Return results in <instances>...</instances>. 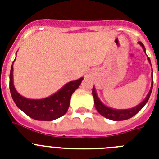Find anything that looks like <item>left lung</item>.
Returning <instances> with one entry per match:
<instances>
[{
	"instance_id": "left-lung-1",
	"label": "left lung",
	"mask_w": 159,
	"mask_h": 159,
	"mask_svg": "<svg viewBox=\"0 0 159 159\" xmlns=\"http://www.w3.org/2000/svg\"><path fill=\"white\" fill-rule=\"evenodd\" d=\"M139 44L143 48V51L145 52V48L141 42H139ZM148 60L149 63L151 64V61L149 59V57H148ZM152 77H153V72H152ZM153 80H152V83H151V88L148 92L147 97H145V99L143 100V102L139 103L138 106H134L133 108L130 109H124V110H118V109H113L108 106H105L102 102V101L99 99V97L97 96V92L95 87H93L92 88V96L94 97V104L95 107L97 109V111L99 112L102 116H104L106 118L111 120L114 121H120V120H125L128 119L133 117L134 116H135L136 114L138 113L139 111H140L141 109L143 108V106H145V104L148 102L149 97H150L151 92H152V89H153Z\"/></svg>"
}]
</instances>
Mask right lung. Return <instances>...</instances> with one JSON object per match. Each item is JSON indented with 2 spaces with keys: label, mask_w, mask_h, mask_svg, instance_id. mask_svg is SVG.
Listing matches in <instances>:
<instances>
[{
  "label": "right lung",
  "mask_w": 159,
  "mask_h": 159,
  "mask_svg": "<svg viewBox=\"0 0 159 159\" xmlns=\"http://www.w3.org/2000/svg\"><path fill=\"white\" fill-rule=\"evenodd\" d=\"M82 80L83 77H81L79 79L67 82L54 94L46 98L29 99L22 97L16 90L13 83V65H11L10 91L17 107L30 118L36 120L52 121L66 114L69 107L72 93L78 88Z\"/></svg>",
  "instance_id": "right-lung-1"
}]
</instances>
